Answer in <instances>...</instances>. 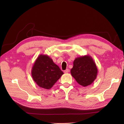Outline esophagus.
Masks as SVG:
<instances>
[{"instance_id":"1","label":"esophagus","mask_w":124,"mask_h":124,"mask_svg":"<svg viewBox=\"0 0 124 124\" xmlns=\"http://www.w3.org/2000/svg\"><path fill=\"white\" fill-rule=\"evenodd\" d=\"M69 72V70L68 69H66L64 71V72L65 73H68Z\"/></svg>"}]
</instances>
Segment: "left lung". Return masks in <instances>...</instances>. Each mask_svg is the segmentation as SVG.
Returning a JSON list of instances; mask_svg holds the SVG:
<instances>
[{
	"instance_id": "1",
	"label": "left lung",
	"mask_w": 124,
	"mask_h": 124,
	"mask_svg": "<svg viewBox=\"0 0 124 124\" xmlns=\"http://www.w3.org/2000/svg\"><path fill=\"white\" fill-rule=\"evenodd\" d=\"M70 72L78 83L85 87L93 82L98 71L93 58L85 55L75 58Z\"/></svg>"
}]
</instances>
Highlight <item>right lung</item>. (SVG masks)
<instances>
[{"mask_svg": "<svg viewBox=\"0 0 124 124\" xmlns=\"http://www.w3.org/2000/svg\"><path fill=\"white\" fill-rule=\"evenodd\" d=\"M31 74L39 87L50 89L64 73L49 56L41 54L34 62Z\"/></svg>", "mask_w": 124, "mask_h": 124, "instance_id": "right-lung-1", "label": "right lung"}]
</instances>
